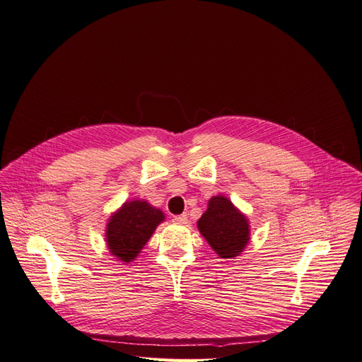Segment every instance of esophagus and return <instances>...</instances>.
I'll return each instance as SVG.
<instances>
[{"mask_svg":"<svg viewBox=\"0 0 362 362\" xmlns=\"http://www.w3.org/2000/svg\"><path fill=\"white\" fill-rule=\"evenodd\" d=\"M173 222H175V223H180V225H185V223L189 222L187 214H180V216H175V217H173Z\"/></svg>","mask_w":362,"mask_h":362,"instance_id":"obj_1","label":"esophagus"}]
</instances>
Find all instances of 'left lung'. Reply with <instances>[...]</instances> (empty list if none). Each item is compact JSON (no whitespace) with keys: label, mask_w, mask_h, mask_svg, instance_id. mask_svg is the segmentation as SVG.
Listing matches in <instances>:
<instances>
[{"label":"left lung","mask_w":362,"mask_h":362,"mask_svg":"<svg viewBox=\"0 0 362 362\" xmlns=\"http://www.w3.org/2000/svg\"><path fill=\"white\" fill-rule=\"evenodd\" d=\"M198 229L221 258H235L250 240L247 217L226 196H213L206 211L198 221Z\"/></svg>","instance_id":"1"}]
</instances>
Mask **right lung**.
Here are the masks:
<instances>
[{"instance_id": "right-lung-1", "label": "right lung", "mask_w": 362, "mask_h": 362, "mask_svg": "<svg viewBox=\"0 0 362 362\" xmlns=\"http://www.w3.org/2000/svg\"><path fill=\"white\" fill-rule=\"evenodd\" d=\"M164 213L146 201H128L108 218L105 242L112 255L124 264L133 261L148 243Z\"/></svg>"}]
</instances>
